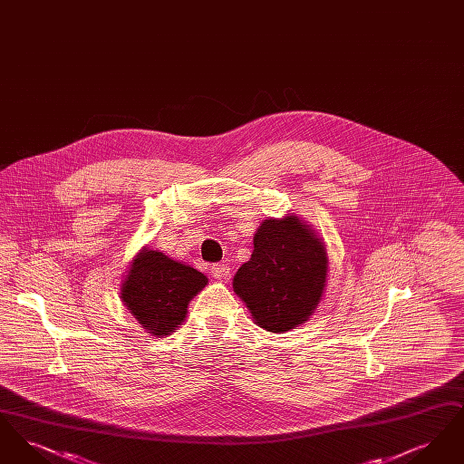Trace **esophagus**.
Instances as JSON below:
<instances>
[{
	"instance_id": "esophagus-1",
	"label": "esophagus",
	"mask_w": 464,
	"mask_h": 464,
	"mask_svg": "<svg viewBox=\"0 0 464 464\" xmlns=\"http://www.w3.org/2000/svg\"><path fill=\"white\" fill-rule=\"evenodd\" d=\"M210 273H212V276L216 280H226L229 276V273H231V267L227 265H214L212 269H210Z\"/></svg>"
}]
</instances>
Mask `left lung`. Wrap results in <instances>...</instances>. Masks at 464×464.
Instances as JSON below:
<instances>
[{
  "label": "left lung",
  "mask_w": 464,
  "mask_h": 464,
  "mask_svg": "<svg viewBox=\"0 0 464 464\" xmlns=\"http://www.w3.org/2000/svg\"><path fill=\"white\" fill-rule=\"evenodd\" d=\"M327 248L295 214L267 218L254 235V250L233 278V290L254 322L267 332H288L304 322L327 285Z\"/></svg>",
  "instance_id": "left-lung-1"
}]
</instances>
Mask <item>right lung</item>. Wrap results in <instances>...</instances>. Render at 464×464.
Segmentation results:
<instances>
[{
	"mask_svg": "<svg viewBox=\"0 0 464 464\" xmlns=\"http://www.w3.org/2000/svg\"><path fill=\"white\" fill-rule=\"evenodd\" d=\"M207 284L198 269L142 246L121 282L120 297L144 331L163 337L182 325L191 299Z\"/></svg>",
	"mask_w": 464,
	"mask_h": 464,
	"instance_id": "add662e5",
	"label": "right lung"
}]
</instances>
